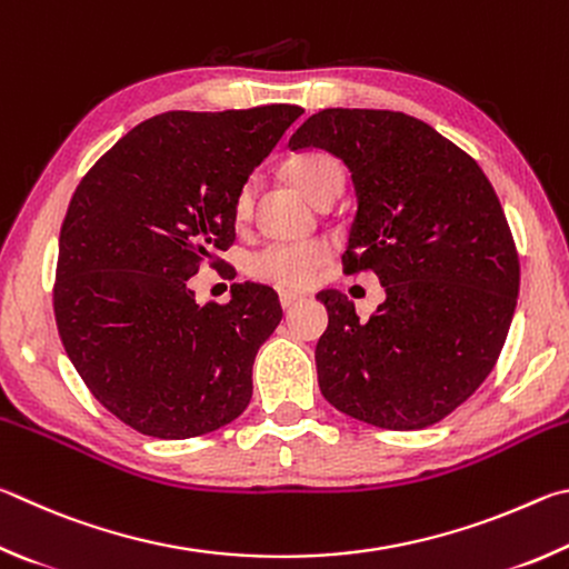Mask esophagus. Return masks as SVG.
Masks as SVG:
<instances>
[{
  "label": "esophagus",
  "mask_w": 569,
  "mask_h": 569,
  "mask_svg": "<svg viewBox=\"0 0 569 569\" xmlns=\"http://www.w3.org/2000/svg\"><path fill=\"white\" fill-rule=\"evenodd\" d=\"M302 300V295H297V292H279V305H282V310H290V307H295L297 302Z\"/></svg>",
  "instance_id": "obj_1"
}]
</instances>
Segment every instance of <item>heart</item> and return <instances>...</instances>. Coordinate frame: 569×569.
<instances>
[{"label": "heart", "mask_w": 569, "mask_h": 569, "mask_svg": "<svg viewBox=\"0 0 569 569\" xmlns=\"http://www.w3.org/2000/svg\"><path fill=\"white\" fill-rule=\"evenodd\" d=\"M287 177L317 207L335 202L345 187V169L340 159L327 152H307L287 162ZM254 184L239 187L234 197V219L244 222L252 214ZM332 247L325 239L312 242H274L259 249L249 259V272L279 287H307L315 282L320 267L330 259Z\"/></svg>", "instance_id": "b5f03b06"}]
</instances>
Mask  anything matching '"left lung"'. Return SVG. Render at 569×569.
I'll list each match as a JSON object with an SVG mask.
<instances>
[{
	"mask_svg": "<svg viewBox=\"0 0 569 569\" xmlns=\"http://www.w3.org/2000/svg\"><path fill=\"white\" fill-rule=\"evenodd\" d=\"M320 147L352 174L345 272L372 269L387 300L360 320L342 292L317 295L325 400L382 430H422L492 372L510 330L520 259L490 179L437 129L390 109H322L292 152Z\"/></svg>",
	"mask_w": 569,
	"mask_h": 569,
	"instance_id": "8db88e82",
	"label": "left lung"
}]
</instances>
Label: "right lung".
<instances>
[{
    "label": "right lung",
    "instance_id": "1",
    "mask_svg": "<svg viewBox=\"0 0 569 569\" xmlns=\"http://www.w3.org/2000/svg\"><path fill=\"white\" fill-rule=\"evenodd\" d=\"M305 112L267 104L164 112L99 157L59 232L54 317L99 402L137 432L187 440L244 412L277 292L232 284L199 307L189 277L234 242V197Z\"/></svg>",
    "mask_w": 569,
    "mask_h": 569
}]
</instances>
